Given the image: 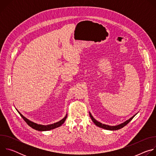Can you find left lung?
<instances>
[{
    "instance_id": "8db88e82",
    "label": "left lung",
    "mask_w": 156,
    "mask_h": 156,
    "mask_svg": "<svg viewBox=\"0 0 156 156\" xmlns=\"http://www.w3.org/2000/svg\"><path fill=\"white\" fill-rule=\"evenodd\" d=\"M90 117H91L92 121L94 122V123L96 126H99V127H100V128H103V129H105L112 130V131L117 130V129H120V128L124 127L125 125H126L133 119V117H134L135 116V115H133L132 117H131V118H130L129 119H128V120H126V121H125V122H123V123H121V124H119V125H115V126H110V125H107L103 124V123H101V122L97 121L95 119H94V117L92 116V115H91V114L90 112Z\"/></svg>"
}]
</instances>
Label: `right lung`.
<instances>
[{"instance_id":"obj_1","label":"right lung","mask_w":156,"mask_h":156,"mask_svg":"<svg viewBox=\"0 0 156 156\" xmlns=\"http://www.w3.org/2000/svg\"><path fill=\"white\" fill-rule=\"evenodd\" d=\"M17 110V109H16ZM18 112L20 114L21 117L23 119V120L27 122V123L31 126L32 128L37 130V131H49L51 129H53L54 128H56L57 127L60 126L65 121L66 117H67V114H66L65 117L60 120L59 122H57L56 123H54L53 124H50V125H41V124H37L36 123H34L32 121H30L29 119H27L25 117H24L23 115H22L19 111L17 110Z\"/></svg>"}]
</instances>
